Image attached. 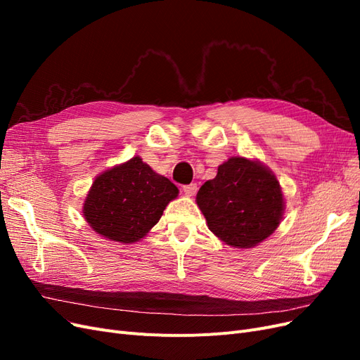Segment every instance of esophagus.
<instances>
[{"label":"esophagus","instance_id":"obj_1","mask_svg":"<svg viewBox=\"0 0 360 360\" xmlns=\"http://www.w3.org/2000/svg\"><path fill=\"white\" fill-rule=\"evenodd\" d=\"M197 191H198L197 183H191V184H186V186H183V192L184 195H188V197H193V195L197 193Z\"/></svg>","mask_w":360,"mask_h":360}]
</instances>
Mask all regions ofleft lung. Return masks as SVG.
Instances as JSON below:
<instances>
[{
  "instance_id": "left-lung-1",
  "label": "left lung",
  "mask_w": 360,
  "mask_h": 360,
  "mask_svg": "<svg viewBox=\"0 0 360 360\" xmlns=\"http://www.w3.org/2000/svg\"><path fill=\"white\" fill-rule=\"evenodd\" d=\"M197 204L209 230L233 248L261 243L281 224L285 210L276 176L252 159L233 156L217 167L197 193Z\"/></svg>"
}]
</instances>
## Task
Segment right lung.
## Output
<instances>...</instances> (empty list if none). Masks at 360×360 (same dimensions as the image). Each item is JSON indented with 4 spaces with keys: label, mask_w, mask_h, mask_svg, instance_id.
I'll return each instance as SVG.
<instances>
[{
    "label": "right lung",
    "mask_w": 360,
    "mask_h": 360,
    "mask_svg": "<svg viewBox=\"0 0 360 360\" xmlns=\"http://www.w3.org/2000/svg\"><path fill=\"white\" fill-rule=\"evenodd\" d=\"M177 195L176 184L135 156L94 179L82 213L97 234L118 243H135L159 222Z\"/></svg>",
    "instance_id": "obj_1"
}]
</instances>
